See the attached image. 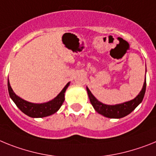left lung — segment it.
Masks as SVG:
<instances>
[{
  "label": "left lung",
  "instance_id": "left-lung-1",
  "mask_svg": "<svg viewBox=\"0 0 156 156\" xmlns=\"http://www.w3.org/2000/svg\"><path fill=\"white\" fill-rule=\"evenodd\" d=\"M86 89L89 95V101L96 112L104 115V117L110 118V119H121L130 114L142 102L146 90V78L141 91L133 100L115 105H108L100 102L90 92L89 88L86 87Z\"/></svg>",
  "mask_w": 156,
  "mask_h": 156
}]
</instances>
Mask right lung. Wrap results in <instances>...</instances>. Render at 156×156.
Here are the masks:
<instances>
[{"instance_id":"1","label":"right lung","mask_w":156,"mask_h":156,"mask_svg":"<svg viewBox=\"0 0 156 156\" xmlns=\"http://www.w3.org/2000/svg\"><path fill=\"white\" fill-rule=\"evenodd\" d=\"M69 85H70V82H68L65 86V87L62 89V91L52 101L43 103V104H34V103L24 101L23 99L18 97L13 92L12 89L10 86V83H9V80L8 79V89H9L10 97L16 104V106L20 108L21 112L31 118L47 117V116L51 115L57 112L64 101V93Z\"/></svg>"}]
</instances>
